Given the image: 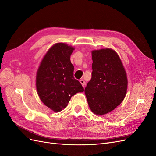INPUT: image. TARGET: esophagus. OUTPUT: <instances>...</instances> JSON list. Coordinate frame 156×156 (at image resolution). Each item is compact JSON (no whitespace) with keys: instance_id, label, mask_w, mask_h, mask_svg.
<instances>
[{"instance_id":"1","label":"esophagus","mask_w":156,"mask_h":156,"mask_svg":"<svg viewBox=\"0 0 156 156\" xmlns=\"http://www.w3.org/2000/svg\"><path fill=\"white\" fill-rule=\"evenodd\" d=\"M79 81H80V83H81V84H82V86H83V87H85V85H86V83H85V81H84L83 79H81V80H80Z\"/></svg>"}]
</instances>
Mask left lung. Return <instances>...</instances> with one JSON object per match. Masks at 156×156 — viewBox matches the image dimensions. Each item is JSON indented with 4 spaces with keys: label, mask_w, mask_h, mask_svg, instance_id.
Returning <instances> with one entry per match:
<instances>
[{
    "label": "left lung",
    "mask_w": 156,
    "mask_h": 156,
    "mask_svg": "<svg viewBox=\"0 0 156 156\" xmlns=\"http://www.w3.org/2000/svg\"><path fill=\"white\" fill-rule=\"evenodd\" d=\"M92 57V78L84 93L92 112L96 115H104L124 100L127 89V74L115 50H93Z\"/></svg>",
    "instance_id": "1"
}]
</instances>
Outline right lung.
Listing matches in <instances>:
<instances>
[{
	"label": "right lung",
	"mask_w": 156,
	"mask_h": 156,
	"mask_svg": "<svg viewBox=\"0 0 156 156\" xmlns=\"http://www.w3.org/2000/svg\"><path fill=\"white\" fill-rule=\"evenodd\" d=\"M73 47L56 43L47 51L36 72L37 94L44 105L54 112L66 107L72 96L84 88L73 77L74 66L70 61Z\"/></svg>",
	"instance_id": "obj_1"
}]
</instances>
